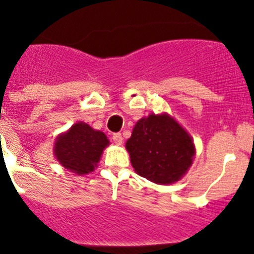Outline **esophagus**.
Masks as SVG:
<instances>
[{"label":"esophagus","mask_w":254,"mask_h":254,"mask_svg":"<svg viewBox=\"0 0 254 254\" xmlns=\"http://www.w3.org/2000/svg\"><path fill=\"white\" fill-rule=\"evenodd\" d=\"M113 141L117 143V145H122L123 143V136L120 132H116V134H113Z\"/></svg>","instance_id":"esophagus-1"}]
</instances>
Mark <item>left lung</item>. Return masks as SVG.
Listing matches in <instances>:
<instances>
[{"instance_id":"1","label":"left lung","mask_w":254,"mask_h":254,"mask_svg":"<svg viewBox=\"0 0 254 254\" xmlns=\"http://www.w3.org/2000/svg\"><path fill=\"white\" fill-rule=\"evenodd\" d=\"M125 146L135 172L163 185L180 180L194 156L190 135L168 114L138 120Z\"/></svg>"}]
</instances>
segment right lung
Instances as JSON below:
<instances>
[{
  "mask_svg": "<svg viewBox=\"0 0 254 254\" xmlns=\"http://www.w3.org/2000/svg\"><path fill=\"white\" fill-rule=\"evenodd\" d=\"M108 143L102 131H96L85 123H78L56 140L55 154L64 168L78 175L87 174L95 169Z\"/></svg>",
  "mask_w": 254,
  "mask_h": 254,
  "instance_id": "add662e5",
  "label": "right lung"
}]
</instances>
